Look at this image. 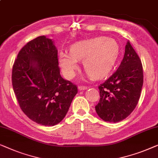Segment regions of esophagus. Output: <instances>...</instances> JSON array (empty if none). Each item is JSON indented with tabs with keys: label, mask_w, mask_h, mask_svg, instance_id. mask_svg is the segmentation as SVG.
Listing matches in <instances>:
<instances>
[{
	"label": "esophagus",
	"mask_w": 158,
	"mask_h": 158,
	"mask_svg": "<svg viewBox=\"0 0 158 158\" xmlns=\"http://www.w3.org/2000/svg\"><path fill=\"white\" fill-rule=\"evenodd\" d=\"M87 88H88L87 86H79V87H78V89L79 91H82V90L86 89H87Z\"/></svg>",
	"instance_id": "1"
}]
</instances>
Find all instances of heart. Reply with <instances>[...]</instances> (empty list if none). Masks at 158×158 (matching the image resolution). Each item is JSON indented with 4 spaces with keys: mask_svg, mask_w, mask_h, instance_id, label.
Listing matches in <instances>:
<instances>
[{
    "mask_svg": "<svg viewBox=\"0 0 158 158\" xmlns=\"http://www.w3.org/2000/svg\"><path fill=\"white\" fill-rule=\"evenodd\" d=\"M70 53L60 52L59 63L64 74L72 78L83 59L84 70L94 79L105 77L119 56V46L112 38L97 37L77 41L70 46Z\"/></svg>",
    "mask_w": 158,
    "mask_h": 158,
    "instance_id": "heart-1",
    "label": "heart"
}]
</instances>
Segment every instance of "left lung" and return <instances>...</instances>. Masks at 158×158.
<instances>
[{"instance_id":"obj_1","label":"left lung","mask_w":158,"mask_h":158,"mask_svg":"<svg viewBox=\"0 0 158 158\" xmlns=\"http://www.w3.org/2000/svg\"><path fill=\"white\" fill-rule=\"evenodd\" d=\"M143 84L141 61L128 41L119 68L99 86L100 99L95 106L98 116L110 123L125 119L136 107Z\"/></svg>"}]
</instances>
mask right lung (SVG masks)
Returning <instances> with one entry per match:
<instances>
[{"label":"right lung","mask_w":158,"mask_h":158,"mask_svg":"<svg viewBox=\"0 0 158 158\" xmlns=\"http://www.w3.org/2000/svg\"><path fill=\"white\" fill-rule=\"evenodd\" d=\"M57 54L54 41L41 35L21 48L13 66V88L20 107L44 126L62 121L78 92L61 77Z\"/></svg>","instance_id":"obj_1"}]
</instances>
